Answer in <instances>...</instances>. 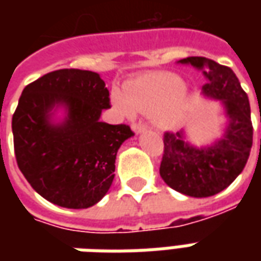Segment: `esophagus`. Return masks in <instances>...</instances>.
<instances>
[{
	"instance_id": "obj_1",
	"label": "esophagus",
	"mask_w": 261,
	"mask_h": 261,
	"mask_svg": "<svg viewBox=\"0 0 261 261\" xmlns=\"http://www.w3.org/2000/svg\"><path fill=\"white\" fill-rule=\"evenodd\" d=\"M131 128L136 131L137 134H138V133H142V131L147 130V127H145V124H142V123H134V124L131 125Z\"/></svg>"
}]
</instances>
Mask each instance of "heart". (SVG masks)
Segmentation results:
<instances>
[{"label": "heart", "instance_id": "heart-1", "mask_svg": "<svg viewBox=\"0 0 261 261\" xmlns=\"http://www.w3.org/2000/svg\"><path fill=\"white\" fill-rule=\"evenodd\" d=\"M113 102L121 113H153L161 125L177 124L189 109V93L180 76L172 72H148L125 82L114 92Z\"/></svg>", "mask_w": 261, "mask_h": 261}]
</instances>
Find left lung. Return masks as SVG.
Segmentation results:
<instances>
[{"instance_id": "1", "label": "left lung", "mask_w": 261, "mask_h": 261, "mask_svg": "<svg viewBox=\"0 0 261 261\" xmlns=\"http://www.w3.org/2000/svg\"><path fill=\"white\" fill-rule=\"evenodd\" d=\"M179 63L202 69L207 78L202 93L222 102L228 125L222 138L211 147L202 148L187 144L183 131H166L159 173L176 192L197 198L210 197L229 186L249 159L253 144L250 105L229 67L205 57H187Z\"/></svg>"}]
</instances>
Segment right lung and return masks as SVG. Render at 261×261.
Listing matches in <instances>:
<instances>
[{
  "instance_id": "right-lung-1",
  "label": "right lung",
  "mask_w": 261,
  "mask_h": 261,
  "mask_svg": "<svg viewBox=\"0 0 261 261\" xmlns=\"http://www.w3.org/2000/svg\"><path fill=\"white\" fill-rule=\"evenodd\" d=\"M54 106L67 109L60 125L49 121ZM108 108L105 81L86 69H57L25 86L12 116L15 158L43 198L80 210L109 192L117 151L134 133L130 125L100 121Z\"/></svg>"
}]
</instances>
